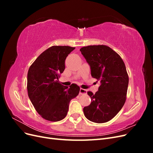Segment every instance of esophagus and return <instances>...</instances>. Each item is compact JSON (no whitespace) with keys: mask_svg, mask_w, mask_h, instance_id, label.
Returning a JSON list of instances; mask_svg holds the SVG:
<instances>
[{"mask_svg":"<svg viewBox=\"0 0 153 153\" xmlns=\"http://www.w3.org/2000/svg\"><path fill=\"white\" fill-rule=\"evenodd\" d=\"M87 94V90L84 89H80V94Z\"/></svg>","mask_w":153,"mask_h":153,"instance_id":"obj_1","label":"esophagus"}]
</instances>
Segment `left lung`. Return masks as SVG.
Wrapping results in <instances>:
<instances>
[{
    "label": "left lung",
    "mask_w": 153,
    "mask_h": 153,
    "mask_svg": "<svg viewBox=\"0 0 153 153\" xmlns=\"http://www.w3.org/2000/svg\"><path fill=\"white\" fill-rule=\"evenodd\" d=\"M80 51L90 66L91 76L101 83L94 94L87 92L92 102L83 109L84 115L94 123L108 122L126 101L129 82L126 66L121 57L107 46H87Z\"/></svg>",
    "instance_id": "1"
}]
</instances>
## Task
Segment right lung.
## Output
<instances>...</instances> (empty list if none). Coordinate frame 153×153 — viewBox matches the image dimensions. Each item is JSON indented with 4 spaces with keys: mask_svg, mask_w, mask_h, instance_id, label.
Segmentation results:
<instances>
[{
    "mask_svg": "<svg viewBox=\"0 0 153 153\" xmlns=\"http://www.w3.org/2000/svg\"><path fill=\"white\" fill-rule=\"evenodd\" d=\"M75 48L53 46L46 50L32 64L27 74V91L34 107L41 117L59 121L66 116L69 104L80 92L73 84H60V75L65 69V60Z\"/></svg>",
    "mask_w": 153,
    "mask_h": 153,
    "instance_id": "add662e5",
    "label": "right lung"
}]
</instances>
